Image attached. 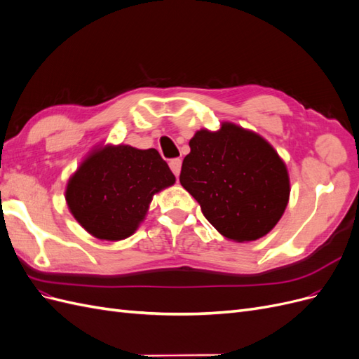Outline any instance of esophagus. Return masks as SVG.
<instances>
[{"label":"esophagus","instance_id":"esophagus-1","mask_svg":"<svg viewBox=\"0 0 359 359\" xmlns=\"http://www.w3.org/2000/svg\"><path fill=\"white\" fill-rule=\"evenodd\" d=\"M181 166H182V160L181 158H172L170 161H169V168H170V170L175 173V177L178 178V175H180V172H181Z\"/></svg>","mask_w":359,"mask_h":359}]
</instances>
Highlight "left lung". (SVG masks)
<instances>
[{
	"instance_id": "8db88e82",
	"label": "left lung",
	"mask_w": 359,
	"mask_h": 359,
	"mask_svg": "<svg viewBox=\"0 0 359 359\" xmlns=\"http://www.w3.org/2000/svg\"><path fill=\"white\" fill-rule=\"evenodd\" d=\"M180 182L227 240L255 241L273 231L290 194L286 163L266 139L233 123L190 139Z\"/></svg>"
}]
</instances>
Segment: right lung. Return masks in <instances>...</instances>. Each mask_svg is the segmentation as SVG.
Here are the masks:
<instances>
[{"label": "right lung", "instance_id": "obj_1", "mask_svg": "<svg viewBox=\"0 0 359 359\" xmlns=\"http://www.w3.org/2000/svg\"><path fill=\"white\" fill-rule=\"evenodd\" d=\"M175 184V175L154 148L100 145L69 178L66 202L90 235L121 241L145 220L156 193Z\"/></svg>", "mask_w": 359, "mask_h": 359}]
</instances>
